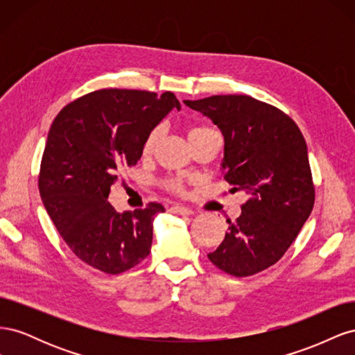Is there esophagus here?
Wrapping results in <instances>:
<instances>
[{
    "label": "esophagus",
    "mask_w": 355,
    "mask_h": 355,
    "mask_svg": "<svg viewBox=\"0 0 355 355\" xmlns=\"http://www.w3.org/2000/svg\"><path fill=\"white\" fill-rule=\"evenodd\" d=\"M170 213L173 214H180V216H189V214H192V210L188 209V207H182V206H173L168 209Z\"/></svg>",
    "instance_id": "34e87169"
}]
</instances>
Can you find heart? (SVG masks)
Masks as SVG:
<instances>
[{"label":"heart","instance_id":"1","mask_svg":"<svg viewBox=\"0 0 355 355\" xmlns=\"http://www.w3.org/2000/svg\"><path fill=\"white\" fill-rule=\"evenodd\" d=\"M210 132H214L213 128H210V127H204V125L202 127H194V128H191V130H189L188 137H189V141H194V139H197V137H200L202 135H206V133H210ZM161 133H163V130H161V127H155L154 130L149 132V135L146 136L145 142H144V154L145 155L153 154V151H154L158 141H159ZM170 187L173 188V189H179V185L176 184V182H173V184H170Z\"/></svg>","mask_w":355,"mask_h":355}]
</instances>
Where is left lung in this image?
Returning a JSON list of instances; mask_svg holds the SVG:
<instances>
[{
  "instance_id": "left-lung-1",
  "label": "left lung",
  "mask_w": 355,
  "mask_h": 355,
  "mask_svg": "<svg viewBox=\"0 0 355 355\" xmlns=\"http://www.w3.org/2000/svg\"><path fill=\"white\" fill-rule=\"evenodd\" d=\"M222 132L220 170L234 191L250 198L209 259L234 277H249L278 262L314 207L305 139L275 106L244 94L185 101Z\"/></svg>"
}]
</instances>
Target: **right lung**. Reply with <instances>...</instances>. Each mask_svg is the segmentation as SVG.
Segmentation results:
<instances>
[{
	"label": "right lung",
	"instance_id": "add662e5",
	"mask_svg": "<svg viewBox=\"0 0 355 355\" xmlns=\"http://www.w3.org/2000/svg\"><path fill=\"white\" fill-rule=\"evenodd\" d=\"M180 103L171 92L106 89L83 96L53 121L40 170V194L72 253L121 274L151 252L158 202L118 213L108 202L118 168L135 166L149 132Z\"/></svg>",
	"mask_w": 355,
	"mask_h": 355
}]
</instances>
